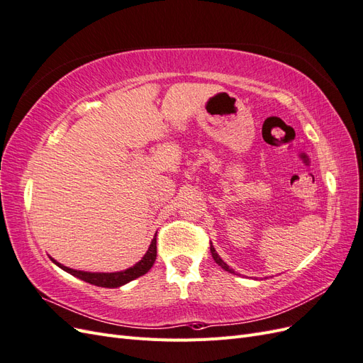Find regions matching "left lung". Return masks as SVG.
Instances as JSON below:
<instances>
[{"label":"left lung","mask_w":363,"mask_h":363,"mask_svg":"<svg viewBox=\"0 0 363 363\" xmlns=\"http://www.w3.org/2000/svg\"><path fill=\"white\" fill-rule=\"evenodd\" d=\"M211 252H212V257H213V260L218 263L219 267H221V268H223V269H225V271H228V272H233V269H230V268H228V265H227V263H225V262H224L221 257L218 256V252L215 251L213 245H211Z\"/></svg>","instance_id":"left-lung-1"}]
</instances>
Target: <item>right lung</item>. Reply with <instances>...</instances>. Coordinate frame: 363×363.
<instances>
[{"mask_svg": "<svg viewBox=\"0 0 363 363\" xmlns=\"http://www.w3.org/2000/svg\"><path fill=\"white\" fill-rule=\"evenodd\" d=\"M157 240L156 238L151 240V245L148 248V251L145 252V256L142 257L135 267H131L125 271H121V272H84V271H75L71 269L68 267H63L60 263H57L54 259H51L54 263H56L57 267H60L62 269H65L67 272L72 274V276L79 277L87 283L95 284V286H101V288H118V286H123V284L135 280L140 276H144L147 274L151 267L155 265L156 257H157Z\"/></svg>", "mask_w": 363, "mask_h": 363, "instance_id": "obj_1", "label": "right lung"}]
</instances>
